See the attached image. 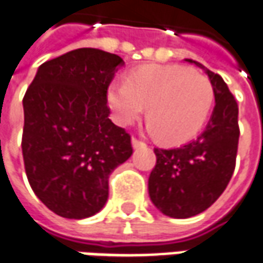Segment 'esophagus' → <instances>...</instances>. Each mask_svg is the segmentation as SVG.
<instances>
[{"mask_svg": "<svg viewBox=\"0 0 263 263\" xmlns=\"http://www.w3.org/2000/svg\"><path fill=\"white\" fill-rule=\"evenodd\" d=\"M132 146L134 148H141V146H145L144 141L138 139V138H132Z\"/></svg>", "mask_w": 263, "mask_h": 263, "instance_id": "obj_1", "label": "esophagus"}]
</instances>
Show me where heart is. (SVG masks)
I'll return each instance as SVG.
<instances>
[{
	"mask_svg": "<svg viewBox=\"0 0 263 263\" xmlns=\"http://www.w3.org/2000/svg\"><path fill=\"white\" fill-rule=\"evenodd\" d=\"M108 104L121 125H129L146 109L151 131L165 144H182L199 132L214 104L211 81L179 65H145L125 84L108 88Z\"/></svg>",
	"mask_w": 263,
	"mask_h": 263,
	"instance_id": "heart-1",
	"label": "heart"
}]
</instances>
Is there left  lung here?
I'll list each match as a JSON object with an SVG mask.
<instances>
[{
	"instance_id": "left-lung-1",
	"label": "left lung",
	"mask_w": 263,
	"mask_h": 263,
	"mask_svg": "<svg viewBox=\"0 0 263 263\" xmlns=\"http://www.w3.org/2000/svg\"><path fill=\"white\" fill-rule=\"evenodd\" d=\"M215 93V108L201 135L174 149L155 148L157 163L148 179L151 201L171 218H191L208 209L232 178L239 125L238 104L221 75L202 64Z\"/></svg>"
}]
</instances>
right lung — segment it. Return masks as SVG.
Here are the masks:
<instances>
[{"mask_svg":"<svg viewBox=\"0 0 263 263\" xmlns=\"http://www.w3.org/2000/svg\"><path fill=\"white\" fill-rule=\"evenodd\" d=\"M122 65L111 52L74 49L44 62L24 95L27 178L62 218L100 212L111 172L132 155L131 135L108 118V87Z\"/></svg>","mask_w":263,"mask_h":263,"instance_id":"obj_1","label":"right lung"}]
</instances>
